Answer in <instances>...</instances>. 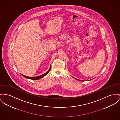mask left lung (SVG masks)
Here are the masks:
<instances>
[{"mask_svg": "<svg viewBox=\"0 0 120 120\" xmlns=\"http://www.w3.org/2000/svg\"><path fill=\"white\" fill-rule=\"evenodd\" d=\"M76 80H77V79H76ZM80 81H81V80H80Z\"/></svg>", "mask_w": 120, "mask_h": 120, "instance_id": "8db88e82", "label": "left lung"}]
</instances>
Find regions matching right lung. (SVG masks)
Listing matches in <instances>:
<instances>
[{"instance_id":"right-lung-1","label":"right lung","mask_w":120,"mask_h":120,"mask_svg":"<svg viewBox=\"0 0 120 120\" xmlns=\"http://www.w3.org/2000/svg\"><path fill=\"white\" fill-rule=\"evenodd\" d=\"M50 68H51V65H50V68H49V70H48V71L47 72H46L45 73V74H43V75H41L40 76H36V77H28V76H25L24 75H22V74H21V75H23V76L24 77H25V78H27V79H31V80H39V79H40L41 78H42V77H44L45 75H46L48 74V73L49 72V71H50Z\"/></svg>"}]
</instances>
